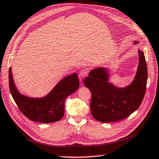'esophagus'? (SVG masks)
Masks as SVG:
<instances>
[{
    "label": "esophagus",
    "instance_id": "1",
    "mask_svg": "<svg viewBox=\"0 0 159 159\" xmlns=\"http://www.w3.org/2000/svg\"><path fill=\"white\" fill-rule=\"evenodd\" d=\"M87 75H88V71L86 70H84V69L81 70L79 72V76L81 77H84Z\"/></svg>",
    "mask_w": 159,
    "mask_h": 159
}]
</instances>
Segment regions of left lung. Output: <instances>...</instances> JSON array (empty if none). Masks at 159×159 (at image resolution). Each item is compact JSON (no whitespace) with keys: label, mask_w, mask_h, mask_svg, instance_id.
Returning <instances> with one entry per match:
<instances>
[{"label":"left lung","mask_w":159,"mask_h":159,"mask_svg":"<svg viewBox=\"0 0 159 159\" xmlns=\"http://www.w3.org/2000/svg\"><path fill=\"white\" fill-rule=\"evenodd\" d=\"M133 43H139L134 40ZM139 66L131 83L124 87L109 82L108 69L96 67L89 72L84 84L92 92L91 113L99 121L110 123L125 119L139 108L146 92L148 68L144 53L139 49Z\"/></svg>","instance_id":"obj_1"}]
</instances>
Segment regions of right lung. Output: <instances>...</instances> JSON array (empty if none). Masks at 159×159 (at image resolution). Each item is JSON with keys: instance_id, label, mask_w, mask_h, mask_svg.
<instances>
[{"instance_id": "add662e5", "label": "right lung", "mask_w": 159, "mask_h": 159, "mask_svg": "<svg viewBox=\"0 0 159 159\" xmlns=\"http://www.w3.org/2000/svg\"><path fill=\"white\" fill-rule=\"evenodd\" d=\"M9 85L13 100L20 112L34 121L50 123L60 121L64 114V102L67 96L79 87L78 75L73 73L60 80L52 90L41 98H32L20 93L9 69Z\"/></svg>"}]
</instances>
